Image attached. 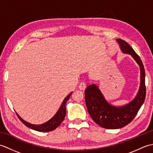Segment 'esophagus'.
I'll return each instance as SVG.
<instances>
[{
	"instance_id": "obj_1",
	"label": "esophagus",
	"mask_w": 153,
	"mask_h": 153,
	"mask_svg": "<svg viewBox=\"0 0 153 153\" xmlns=\"http://www.w3.org/2000/svg\"><path fill=\"white\" fill-rule=\"evenodd\" d=\"M78 87H79V89L80 90H85V87H86L85 83H83V82L79 84V85Z\"/></svg>"
}]
</instances>
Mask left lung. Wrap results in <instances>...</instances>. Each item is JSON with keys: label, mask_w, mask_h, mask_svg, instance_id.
<instances>
[{"label": "left lung", "mask_w": 153, "mask_h": 153, "mask_svg": "<svg viewBox=\"0 0 153 153\" xmlns=\"http://www.w3.org/2000/svg\"><path fill=\"white\" fill-rule=\"evenodd\" d=\"M116 41L122 53L131 55L140 68V86L131 102L118 106L107 101L96 84L87 86L85 91L87 110L94 122L106 129L122 128L130 123L143 104L146 96L145 72L141 60L127 42L120 39Z\"/></svg>", "instance_id": "8db88e82"}]
</instances>
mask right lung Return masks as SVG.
<instances>
[{
	"mask_svg": "<svg viewBox=\"0 0 153 153\" xmlns=\"http://www.w3.org/2000/svg\"><path fill=\"white\" fill-rule=\"evenodd\" d=\"M71 93H72V92L70 93L69 95H68L66 98L64 99L63 102L62 103L59 109H58L57 112L55 114V115L53 117V118L50 119L47 122L42 123V124H39V125L32 124V123H30L26 121H25V120H23L17 113L16 112V114H17L18 118L20 120V121L24 123V125H25V126L28 127L29 128L33 129V130H35V131H42V132H47V131H53L60 125V123L63 121L65 116H66V102L68 101V100L70 99Z\"/></svg>",
	"mask_w": 153,
	"mask_h": 153,
	"instance_id": "right-lung-1",
	"label": "right lung"
}]
</instances>
